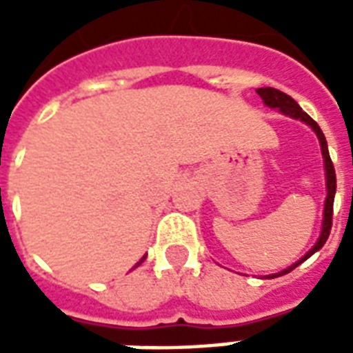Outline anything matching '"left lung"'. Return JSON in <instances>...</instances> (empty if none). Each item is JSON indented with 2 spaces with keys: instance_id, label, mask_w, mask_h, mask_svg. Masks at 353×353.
Wrapping results in <instances>:
<instances>
[{
  "instance_id": "8db88e82",
  "label": "left lung",
  "mask_w": 353,
  "mask_h": 353,
  "mask_svg": "<svg viewBox=\"0 0 353 353\" xmlns=\"http://www.w3.org/2000/svg\"><path fill=\"white\" fill-rule=\"evenodd\" d=\"M257 94L261 96V100L265 101L266 108L270 109H278L280 113L283 115L293 117V119H299V121H303L310 126L312 130L316 132V136L319 139V145H321V154H323V162H325V179H327V199H325V210H323V225H321V234H319L318 242L316 245L312 248L310 252L304 255L303 259L296 261L295 265H291L285 270H281L278 274H272V276H268V278H276V276H283V274L291 272L293 268L304 263V261L312 257L314 253L318 252L323 248V244L327 242V238H329V232H331V225H333V202H334V192H336V176H334V166L333 162H331V157H329V149H327V139L323 136V132L318 126V123L312 119L310 115H306L301 105L296 103L291 96H288L285 92H281L278 88L272 87H265V88H257Z\"/></svg>"
}]
</instances>
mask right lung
I'll return each instance as SVG.
<instances>
[{"label": "right lung", "instance_id": "1", "mask_svg": "<svg viewBox=\"0 0 353 353\" xmlns=\"http://www.w3.org/2000/svg\"><path fill=\"white\" fill-rule=\"evenodd\" d=\"M143 259H145V257H143ZM143 259H141V261H139V263H143ZM139 263H138V265H139Z\"/></svg>", "mask_w": 353, "mask_h": 353}]
</instances>
